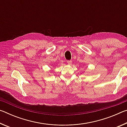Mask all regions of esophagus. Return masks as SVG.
<instances>
[{
    "instance_id": "esophagus-1",
    "label": "esophagus",
    "mask_w": 127,
    "mask_h": 127,
    "mask_svg": "<svg viewBox=\"0 0 127 127\" xmlns=\"http://www.w3.org/2000/svg\"><path fill=\"white\" fill-rule=\"evenodd\" d=\"M67 63L69 64V65H71L72 63V61L71 60H69V61H67Z\"/></svg>"
}]
</instances>
